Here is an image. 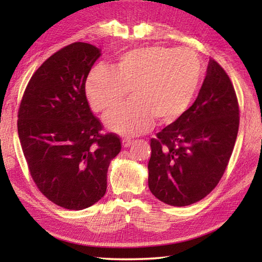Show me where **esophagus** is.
I'll return each mask as SVG.
<instances>
[{
  "label": "esophagus",
  "instance_id": "obj_1",
  "mask_svg": "<svg viewBox=\"0 0 262 262\" xmlns=\"http://www.w3.org/2000/svg\"><path fill=\"white\" fill-rule=\"evenodd\" d=\"M132 142L133 141L130 139H128V137H127V139H123L122 140V147L123 148H128L132 144Z\"/></svg>",
  "mask_w": 262,
  "mask_h": 262
}]
</instances>
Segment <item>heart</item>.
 <instances>
[{
  "label": "heart",
  "mask_w": 262,
  "mask_h": 262,
  "mask_svg": "<svg viewBox=\"0 0 262 262\" xmlns=\"http://www.w3.org/2000/svg\"><path fill=\"white\" fill-rule=\"evenodd\" d=\"M201 61L190 50L143 47L119 57L112 70L97 67L85 83L92 108L105 112L118 106L132 91L133 101L111 111L105 123L121 135L149 130L155 119L170 123L181 117L200 86Z\"/></svg>",
  "instance_id": "1"
}]
</instances>
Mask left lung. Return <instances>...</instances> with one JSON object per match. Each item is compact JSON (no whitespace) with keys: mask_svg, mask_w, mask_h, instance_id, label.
I'll list each match as a JSON object with an SVG mask.
<instances>
[{"mask_svg":"<svg viewBox=\"0 0 262 262\" xmlns=\"http://www.w3.org/2000/svg\"><path fill=\"white\" fill-rule=\"evenodd\" d=\"M238 128L236 91L225 70L210 60L194 104L150 141L151 193L174 207L206 198L228 166Z\"/></svg>","mask_w":262,"mask_h":262,"instance_id":"8db88e82","label":"left lung"}]
</instances>
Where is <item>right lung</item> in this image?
<instances>
[{
    "mask_svg": "<svg viewBox=\"0 0 262 262\" xmlns=\"http://www.w3.org/2000/svg\"><path fill=\"white\" fill-rule=\"evenodd\" d=\"M100 50L86 42L61 48L32 75L18 110V136L31 177L55 205L82 210L106 193L120 137L101 134L89 106L88 75Z\"/></svg>",
    "mask_w": 262,
    "mask_h": 262,
    "instance_id": "1",
    "label": "right lung"
}]
</instances>
